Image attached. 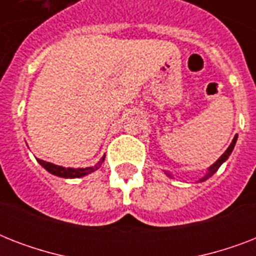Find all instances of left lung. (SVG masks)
I'll return each mask as SVG.
<instances>
[{
    "mask_svg": "<svg viewBox=\"0 0 256 256\" xmlns=\"http://www.w3.org/2000/svg\"><path fill=\"white\" fill-rule=\"evenodd\" d=\"M236 138H238V136H235V138H234V140H232V142H231V144H230V146H228V148H227L226 152H223V156H220V158H219V160H216V162H215V164H212V166H211L210 168H208V172H207V174H206V176H203V178L200 179V182H203V180H206V179H208L211 176V175L218 171V168H220V164H222L223 162H224V160H227V158H228V156H230L231 152H232V148H234V146H235V142H236Z\"/></svg>",
    "mask_w": 256,
    "mask_h": 256,
    "instance_id": "obj_1",
    "label": "left lung"
}]
</instances>
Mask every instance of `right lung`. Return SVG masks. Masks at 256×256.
I'll use <instances>...</instances> for the list:
<instances>
[{
	"mask_svg": "<svg viewBox=\"0 0 256 256\" xmlns=\"http://www.w3.org/2000/svg\"><path fill=\"white\" fill-rule=\"evenodd\" d=\"M104 156L102 158L100 164L94 166V168H62V166H57V164H50V162H45L42 160H37L38 164H41L42 168H46V170L52 172V174L57 175V176H61V178H80V176H85V175L90 174L92 171H96V168H100V164L104 162Z\"/></svg>",
	"mask_w": 256,
	"mask_h": 256,
	"instance_id": "1",
	"label": "right lung"
}]
</instances>
